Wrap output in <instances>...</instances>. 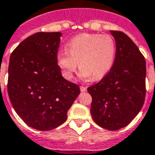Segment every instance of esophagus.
<instances>
[{"label":"esophagus","mask_w":155,"mask_h":155,"mask_svg":"<svg viewBox=\"0 0 155 155\" xmlns=\"http://www.w3.org/2000/svg\"><path fill=\"white\" fill-rule=\"evenodd\" d=\"M80 90L82 92H85L87 90V87H85V86H80Z\"/></svg>","instance_id":"1"}]
</instances>
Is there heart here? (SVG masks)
Returning a JSON list of instances; mask_svg holds the SVG:
<instances>
[{
	"label": "heart",
	"instance_id": "obj_1",
	"mask_svg": "<svg viewBox=\"0 0 155 155\" xmlns=\"http://www.w3.org/2000/svg\"><path fill=\"white\" fill-rule=\"evenodd\" d=\"M115 56L116 43L112 36L86 33L71 39L67 51L57 54V64L66 79L73 78L79 62L82 79L99 80L112 69Z\"/></svg>",
	"mask_w": 155,
	"mask_h": 155
}]
</instances>
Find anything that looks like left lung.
Returning <instances> with one entry per match:
<instances>
[{
    "instance_id": "left-lung-1",
    "label": "left lung",
    "mask_w": 155,
    "mask_h": 155,
    "mask_svg": "<svg viewBox=\"0 0 155 155\" xmlns=\"http://www.w3.org/2000/svg\"><path fill=\"white\" fill-rule=\"evenodd\" d=\"M116 41L114 65L99 83L88 88L90 114L99 126L117 130L127 126L142 109L146 95V61L124 32L110 31Z\"/></svg>"
}]
</instances>
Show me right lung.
Segmentation results:
<instances>
[{
	"label": "right lung",
	"instance_id": "right-lung-1",
	"mask_svg": "<svg viewBox=\"0 0 155 155\" xmlns=\"http://www.w3.org/2000/svg\"><path fill=\"white\" fill-rule=\"evenodd\" d=\"M61 32H37L12 51L8 66L7 93L15 112L38 130H51L67 119L80 93L65 79L57 64Z\"/></svg>",
	"mask_w": 155,
	"mask_h": 155
}]
</instances>
